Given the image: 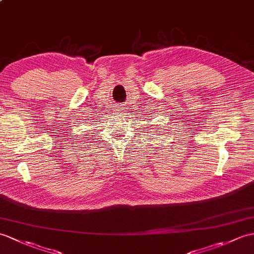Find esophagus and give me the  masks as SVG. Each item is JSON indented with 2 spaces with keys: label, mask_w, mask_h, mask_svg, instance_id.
<instances>
[{
  "label": "esophagus",
  "mask_w": 254,
  "mask_h": 254,
  "mask_svg": "<svg viewBox=\"0 0 254 254\" xmlns=\"http://www.w3.org/2000/svg\"><path fill=\"white\" fill-rule=\"evenodd\" d=\"M123 110H125V107H119V108L117 109V111H118V113H119V114H122Z\"/></svg>",
  "instance_id": "1"
}]
</instances>
